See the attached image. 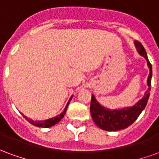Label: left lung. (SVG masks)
<instances>
[{
    "label": "left lung",
    "instance_id": "obj_1",
    "mask_svg": "<svg viewBox=\"0 0 159 159\" xmlns=\"http://www.w3.org/2000/svg\"><path fill=\"white\" fill-rule=\"evenodd\" d=\"M137 51L139 52L140 55L143 56L147 59V66L150 69V74L147 78V90L144 97L140 100H139L134 106L129 108H123L121 110H109L105 108L101 105L98 103L95 100V97L92 94L91 104H90V113L91 117L93 118V122L95 123L97 126L100 127V129L107 131H117V130L123 129L131 125L132 123L138 118L141 113V111L145 109L147 106V100L149 99L151 90V82H152V65L148 60L147 54L146 50L144 48L143 45L138 41L134 42Z\"/></svg>",
    "mask_w": 159,
    "mask_h": 159
}]
</instances>
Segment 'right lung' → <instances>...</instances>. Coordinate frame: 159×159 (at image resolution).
Returning a JSON list of instances; mask_svg holds the SVG:
<instances>
[{"instance_id": "1", "label": "right lung", "mask_w": 159, "mask_h": 159, "mask_svg": "<svg viewBox=\"0 0 159 159\" xmlns=\"http://www.w3.org/2000/svg\"><path fill=\"white\" fill-rule=\"evenodd\" d=\"M71 99H72V96L70 97V99L69 100V102H68L67 105H66V108H65L64 111H63L61 114L58 115L57 117H52V118H50V119H48V120H44V121H33V120L31 119H28L27 117H25V116H24V117H25V119L28 120V122H29V123H31V124L34 125V126L41 127V128H50V127L53 126V125L56 124V123H59V121L64 117V116H65V114H66V110H67V107H68V106H69L70 101Z\"/></svg>"}]
</instances>
